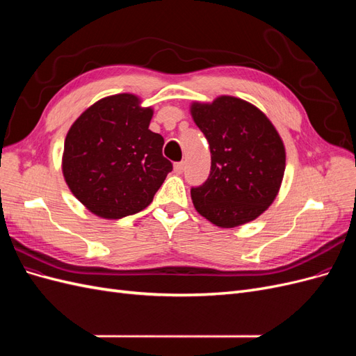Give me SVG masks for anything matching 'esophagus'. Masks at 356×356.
<instances>
[{"mask_svg": "<svg viewBox=\"0 0 356 356\" xmlns=\"http://www.w3.org/2000/svg\"><path fill=\"white\" fill-rule=\"evenodd\" d=\"M184 168H186L184 161H178V163L174 165V170L177 172V174H182V172H184Z\"/></svg>", "mask_w": 356, "mask_h": 356, "instance_id": "esophagus-1", "label": "esophagus"}]
</instances>
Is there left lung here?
<instances>
[{
	"instance_id": "1",
	"label": "left lung",
	"mask_w": 356,
	"mask_h": 356,
	"mask_svg": "<svg viewBox=\"0 0 356 356\" xmlns=\"http://www.w3.org/2000/svg\"><path fill=\"white\" fill-rule=\"evenodd\" d=\"M191 115L211 149L209 177L191 188L196 211L222 229L260 217L275 200L285 172V147L272 122L233 96L195 102Z\"/></svg>"
}]
</instances>
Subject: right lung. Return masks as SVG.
<instances>
[{
  "instance_id": "1",
  "label": "right lung",
  "mask_w": 356,
  "mask_h": 356,
  "mask_svg": "<svg viewBox=\"0 0 356 356\" xmlns=\"http://www.w3.org/2000/svg\"><path fill=\"white\" fill-rule=\"evenodd\" d=\"M138 96L113 95L89 106L65 138L62 172L90 212L118 220L145 209L172 170L165 139L148 129L153 110Z\"/></svg>"
}]
</instances>
